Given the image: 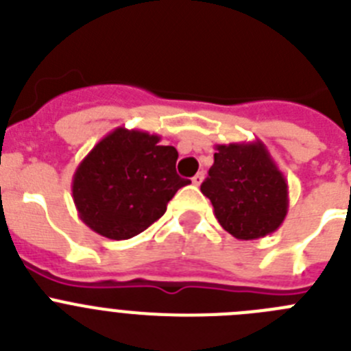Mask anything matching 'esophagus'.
<instances>
[{"mask_svg":"<svg viewBox=\"0 0 351 351\" xmlns=\"http://www.w3.org/2000/svg\"><path fill=\"white\" fill-rule=\"evenodd\" d=\"M191 181H193L195 186H200V184H202V181H204V172H198L197 176H195V178L191 179Z\"/></svg>","mask_w":351,"mask_h":351,"instance_id":"34e87169","label":"esophagus"}]
</instances>
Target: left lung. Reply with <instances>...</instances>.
<instances>
[{
  "label": "left lung",
  "instance_id": "1",
  "mask_svg": "<svg viewBox=\"0 0 351 351\" xmlns=\"http://www.w3.org/2000/svg\"><path fill=\"white\" fill-rule=\"evenodd\" d=\"M200 190L219 225L241 241L265 237L287 218V179L260 141L216 145Z\"/></svg>",
  "mask_w": 351,
  "mask_h": 351
}]
</instances>
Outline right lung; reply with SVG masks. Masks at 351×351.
Wrapping results in <instances>:
<instances>
[{
  "label": "right lung",
  "instance_id": "add662e5",
  "mask_svg": "<svg viewBox=\"0 0 351 351\" xmlns=\"http://www.w3.org/2000/svg\"><path fill=\"white\" fill-rule=\"evenodd\" d=\"M160 135L116 128L77 167L71 195L79 218L96 234L123 241L160 219L179 188L178 149Z\"/></svg>",
  "mask_w": 351,
  "mask_h": 351
}]
</instances>
